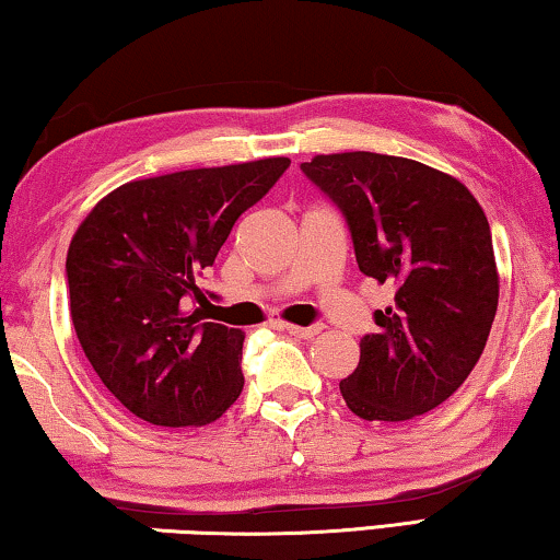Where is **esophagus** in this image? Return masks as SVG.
<instances>
[{"mask_svg":"<svg viewBox=\"0 0 560 560\" xmlns=\"http://www.w3.org/2000/svg\"><path fill=\"white\" fill-rule=\"evenodd\" d=\"M280 328L288 330V334L295 336V338H313L323 330V326H293V323H282Z\"/></svg>","mask_w":560,"mask_h":560,"instance_id":"1","label":"esophagus"}]
</instances>
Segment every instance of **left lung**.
<instances>
[{
  "instance_id": "left-lung-1",
  "label": "left lung",
  "mask_w": 560,
  "mask_h": 560,
  "mask_svg": "<svg viewBox=\"0 0 560 560\" xmlns=\"http://www.w3.org/2000/svg\"><path fill=\"white\" fill-rule=\"evenodd\" d=\"M343 212L359 270L396 290L340 381L366 421L427 415L465 384L498 311L488 217L455 176L371 151L320 153L300 166Z\"/></svg>"
}]
</instances>
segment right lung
<instances>
[{"instance_id": "obj_1", "label": "right lung", "mask_w": 560, "mask_h": 560, "mask_svg": "<svg viewBox=\"0 0 560 560\" xmlns=\"http://www.w3.org/2000/svg\"><path fill=\"white\" fill-rule=\"evenodd\" d=\"M290 166L285 156L128 182L95 205L68 247L70 318L105 388L156 427H205L237 401L240 328L199 323V275Z\"/></svg>"}]
</instances>
